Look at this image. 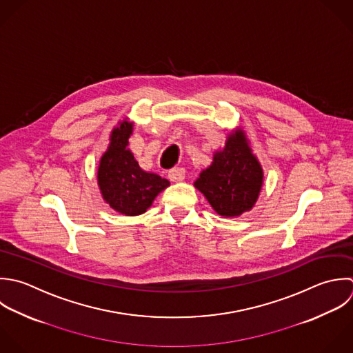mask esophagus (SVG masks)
I'll list each match as a JSON object with an SVG mask.
<instances>
[{
	"label": "esophagus",
	"mask_w": 353,
	"mask_h": 353,
	"mask_svg": "<svg viewBox=\"0 0 353 353\" xmlns=\"http://www.w3.org/2000/svg\"><path fill=\"white\" fill-rule=\"evenodd\" d=\"M185 177V170L183 168H173L169 170V179L172 181H183Z\"/></svg>",
	"instance_id": "34e87169"
}]
</instances>
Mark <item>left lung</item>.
Returning a JSON list of instances; mask_svg holds the SVG:
<instances>
[{"instance_id": "obj_1", "label": "left lung", "mask_w": 353, "mask_h": 353, "mask_svg": "<svg viewBox=\"0 0 353 353\" xmlns=\"http://www.w3.org/2000/svg\"><path fill=\"white\" fill-rule=\"evenodd\" d=\"M263 179V168L245 132L236 129L228 134L225 147L214 152L213 163L202 170L194 185L217 214L236 217L254 206Z\"/></svg>"}]
</instances>
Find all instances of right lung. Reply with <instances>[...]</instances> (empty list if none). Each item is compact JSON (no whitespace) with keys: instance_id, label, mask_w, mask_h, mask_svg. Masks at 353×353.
Wrapping results in <instances>:
<instances>
[{"instance_id":"1","label":"right lung","mask_w":353,"mask_h":353,"mask_svg":"<svg viewBox=\"0 0 353 353\" xmlns=\"http://www.w3.org/2000/svg\"><path fill=\"white\" fill-rule=\"evenodd\" d=\"M133 122L125 118L112 129L110 144L97 169V184L105 203L125 216L147 212L157 195L170 183L143 170L128 148Z\"/></svg>"}]
</instances>
